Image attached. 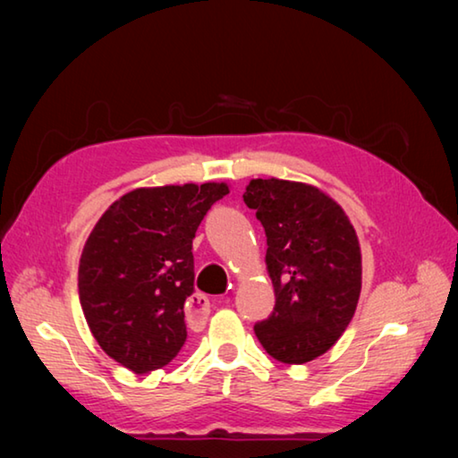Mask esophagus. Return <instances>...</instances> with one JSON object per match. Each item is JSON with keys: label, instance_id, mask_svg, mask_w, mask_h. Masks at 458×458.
Wrapping results in <instances>:
<instances>
[{"label": "esophagus", "instance_id": "34e87169", "mask_svg": "<svg viewBox=\"0 0 458 458\" xmlns=\"http://www.w3.org/2000/svg\"><path fill=\"white\" fill-rule=\"evenodd\" d=\"M208 313H210V301L206 294H191L188 303V319L190 321H204Z\"/></svg>", "mask_w": 458, "mask_h": 458}]
</instances>
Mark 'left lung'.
I'll use <instances>...</instances> for the list:
<instances>
[{"label":"left lung","instance_id":"8db88e82","mask_svg":"<svg viewBox=\"0 0 458 458\" xmlns=\"http://www.w3.org/2000/svg\"><path fill=\"white\" fill-rule=\"evenodd\" d=\"M242 198L265 226L276 297L273 315L254 333L278 361H313L337 344L358 307L361 248L353 224L311 183L250 180Z\"/></svg>","mask_w":458,"mask_h":458}]
</instances>
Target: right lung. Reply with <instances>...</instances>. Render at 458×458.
<instances>
[{
    "label": "right lung",
    "instance_id": "add662e5",
    "mask_svg": "<svg viewBox=\"0 0 458 458\" xmlns=\"http://www.w3.org/2000/svg\"><path fill=\"white\" fill-rule=\"evenodd\" d=\"M228 183L137 188L100 216L84 242L79 297L100 350L137 376L172 361L185 344L193 293L191 240Z\"/></svg>",
    "mask_w": 458,
    "mask_h": 458
}]
</instances>
